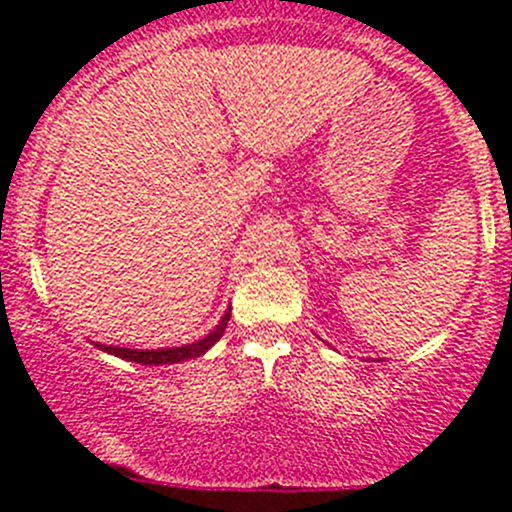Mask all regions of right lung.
<instances>
[{
	"mask_svg": "<svg viewBox=\"0 0 512 512\" xmlns=\"http://www.w3.org/2000/svg\"><path fill=\"white\" fill-rule=\"evenodd\" d=\"M230 312H225V318L215 325L212 333H207L200 341L187 343V346H176V348H153V351H138V348H117V346H104V343H97V348L107 351V354H115L120 359L135 361V364H176V361L184 359H197L207 351V348L215 346L225 333V325H228Z\"/></svg>",
	"mask_w": 512,
	"mask_h": 512,
	"instance_id": "obj_1",
	"label": "right lung"
}]
</instances>
